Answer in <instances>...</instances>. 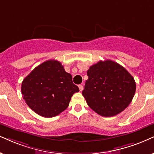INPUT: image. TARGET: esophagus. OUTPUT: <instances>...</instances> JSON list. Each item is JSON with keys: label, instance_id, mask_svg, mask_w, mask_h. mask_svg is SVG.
Returning a JSON list of instances; mask_svg holds the SVG:
<instances>
[{"label": "esophagus", "instance_id": "esophagus-1", "mask_svg": "<svg viewBox=\"0 0 154 154\" xmlns=\"http://www.w3.org/2000/svg\"><path fill=\"white\" fill-rule=\"evenodd\" d=\"M79 91H82L83 90V89H84V87H83V86H82V85H79Z\"/></svg>", "mask_w": 154, "mask_h": 154}]
</instances>
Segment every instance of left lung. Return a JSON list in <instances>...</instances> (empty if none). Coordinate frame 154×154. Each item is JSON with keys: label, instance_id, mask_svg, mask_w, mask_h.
<instances>
[{"label": "left lung", "instance_id": "left-lung-1", "mask_svg": "<svg viewBox=\"0 0 154 154\" xmlns=\"http://www.w3.org/2000/svg\"><path fill=\"white\" fill-rule=\"evenodd\" d=\"M82 95L88 106L100 115L115 116L131 103L136 91L134 77L112 60L100 61L87 71Z\"/></svg>", "mask_w": 154, "mask_h": 154}]
</instances>
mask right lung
I'll list each match as a JSON object with an SVG mask.
<instances>
[{
    "mask_svg": "<svg viewBox=\"0 0 154 154\" xmlns=\"http://www.w3.org/2000/svg\"><path fill=\"white\" fill-rule=\"evenodd\" d=\"M79 89L57 60H48L36 67L23 79L21 92L26 104L38 115L50 118L69 106Z\"/></svg>",
    "mask_w": 154,
    "mask_h": 154,
    "instance_id": "obj_1",
    "label": "right lung"
}]
</instances>
